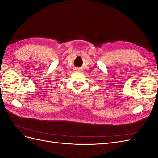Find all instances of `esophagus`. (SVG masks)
Masks as SVG:
<instances>
[{
  "instance_id": "34e87169",
  "label": "esophagus",
  "mask_w": 158,
  "mask_h": 158,
  "mask_svg": "<svg viewBox=\"0 0 158 158\" xmlns=\"http://www.w3.org/2000/svg\"><path fill=\"white\" fill-rule=\"evenodd\" d=\"M76 71H80L79 69H76Z\"/></svg>"
}]
</instances>
